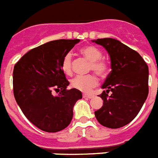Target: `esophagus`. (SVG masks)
<instances>
[{
	"mask_svg": "<svg viewBox=\"0 0 158 158\" xmlns=\"http://www.w3.org/2000/svg\"><path fill=\"white\" fill-rule=\"evenodd\" d=\"M83 98H87V99H91V98L93 97L94 95H92V94H83Z\"/></svg>",
	"mask_w": 158,
	"mask_h": 158,
	"instance_id": "obj_1",
	"label": "esophagus"
}]
</instances>
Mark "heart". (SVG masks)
I'll use <instances>...</instances> for the list:
<instances>
[{
  "instance_id": "b5f03b06",
  "label": "heart",
  "mask_w": 158,
  "mask_h": 158,
  "mask_svg": "<svg viewBox=\"0 0 158 158\" xmlns=\"http://www.w3.org/2000/svg\"><path fill=\"white\" fill-rule=\"evenodd\" d=\"M79 51L83 57H85L87 60L90 61L89 69L91 71H93L100 76L105 75L108 71V65L105 61L101 59L103 54L99 49L93 46H87L80 49ZM61 67L65 74L71 75L72 72L71 53L65 54L62 60ZM97 78L93 75H77L75 78H73L71 81V87L83 92L90 91L92 87L97 85Z\"/></svg>"
}]
</instances>
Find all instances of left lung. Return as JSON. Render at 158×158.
I'll return each instance as SVG.
<instances>
[{"mask_svg": "<svg viewBox=\"0 0 158 158\" xmlns=\"http://www.w3.org/2000/svg\"><path fill=\"white\" fill-rule=\"evenodd\" d=\"M108 51L112 71L106 78L100 94L104 100L95 116L100 124L121 128L130 123L142 108L149 94V67L136 50L113 38L92 40ZM110 91L111 95H108Z\"/></svg>", "mask_w": 158, "mask_h": 158, "instance_id": "8db88e82", "label": "left lung"}]
</instances>
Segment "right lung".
<instances>
[{"mask_svg": "<svg viewBox=\"0 0 158 158\" xmlns=\"http://www.w3.org/2000/svg\"><path fill=\"white\" fill-rule=\"evenodd\" d=\"M79 39H59L32 49L14 69L13 86L17 104L28 120L41 130L56 132L68 126L73 108L82 92L72 88L62 70L63 57ZM54 91L59 92L54 96Z\"/></svg>", "mask_w": 158, "mask_h": 158, "instance_id": "add662e5", "label": "right lung"}]
</instances>
